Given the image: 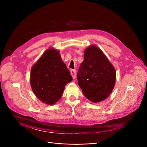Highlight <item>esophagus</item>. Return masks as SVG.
Wrapping results in <instances>:
<instances>
[{
	"mask_svg": "<svg viewBox=\"0 0 147 147\" xmlns=\"http://www.w3.org/2000/svg\"><path fill=\"white\" fill-rule=\"evenodd\" d=\"M70 73H71V75L72 76V78L73 79H75L76 78V73L75 69H71V70H70Z\"/></svg>",
	"mask_w": 147,
	"mask_h": 147,
	"instance_id": "34e87169",
	"label": "esophagus"
}]
</instances>
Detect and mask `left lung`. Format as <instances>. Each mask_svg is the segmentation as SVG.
Instances as JSON below:
<instances>
[{
	"mask_svg": "<svg viewBox=\"0 0 147 147\" xmlns=\"http://www.w3.org/2000/svg\"><path fill=\"white\" fill-rule=\"evenodd\" d=\"M84 58L77 75L79 85L90 101H102L114 89L115 69L101 50L95 45L84 51Z\"/></svg>",
	"mask_w": 147,
	"mask_h": 147,
	"instance_id": "left-lung-1",
	"label": "left lung"
}]
</instances>
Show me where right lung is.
<instances>
[{
  "instance_id": "1",
  "label": "right lung",
  "mask_w": 147,
  "mask_h": 147,
  "mask_svg": "<svg viewBox=\"0 0 147 147\" xmlns=\"http://www.w3.org/2000/svg\"><path fill=\"white\" fill-rule=\"evenodd\" d=\"M72 80L59 52L53 48L46 51L31 69L30 84L34 95L50 105L61 98L65 85Z\"/></svg>"
}]
</instances>
